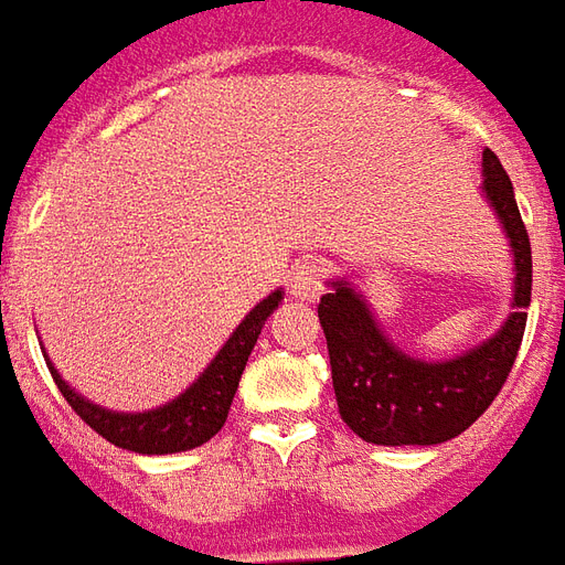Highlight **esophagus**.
Instances as JSON below:
<instances>
[{
    "label": "esophagus",
    "instance_id": "34e87169",
    "mask_svg": "<svg viewBox=\"0 0 565 565\" xmlns=\"http://www.w3.org/2000/svg\"><path fill=\"white\" fill-rule=\"evenodd\" d=\"M326 264L319 262V258H310V262H303L295 274H291V295L298 298V301H316L322 291H326Z\"/></svg>",
    "mask_w": 565,
    "mask_h": 565
}]
</instances>
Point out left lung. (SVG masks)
<instances>
[{"instance_id": "left-lung-1", "label": "left lung", "mask_w": 565, "mask_h": 565, "mask_svg": "<svg viewBox=\"0 0 565 565\" xmlns=\"http://www.w3.org/2000/svg\"><path fill=\"white\" fill-rule=\"evenodd\" d=\"M483 191L499 212L514 252V313L502 331L450 362H419L383 338L365 301L347 282L319 301L331 383L340 419L367 444H441L481 417L505 386L518 359L532 295V249L511 179L493 151H483Z\"/></svg>"}]
</instances>
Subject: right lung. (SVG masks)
Instances as JSON below:
<instances>
[{"mask_svg": "<svg viewBox=\"0 0 565 565\" xmlns=\"http://www.w3.org/2000/svg\"><path fill=\"white\" fill-rule=\"evenodd\" d=\"M282 301V291H274L252 310L239 328L231 334L222 353L212 359V365L200 374V380L188 392H182L175 402L163 404L148 414H111L99 404L84 402L78 392L66 386L54 365L47 362V371L63 392V398L90 429L103 435L106 441L134 454H179L210 441L215 431L225 426L227 411L234 402V392L239 386V374L249 362L252 347L262 334L267 316L274 313Z\"/></svg>", "mask_w": 565, "mask_h": 565, "instance_id": "1", "label": "right lung"}]
</instances>
